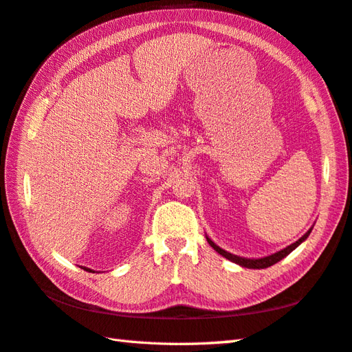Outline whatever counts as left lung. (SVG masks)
I'll use <instances>...</instances> for the list:
<instances>
[{"label": "left lung", "mask_w": 352, "mask_h": 352, "mask_svg": "<svg viewBox=\"0 0 352 352\" xmlns=\"http://www.w3.org/2000/svg\"><path fill=\"white\" fill-rule=\"evenodd\" d=\"M310 232H311V229H310V231H308L305 235L300 236V239H299L296 243H293V245L287 246L285 249L279 250V252H276V254H274V255H269V256H264V258H258V260H250V258H241V256L232 255V254L226 252V250L220 249L217 245H214V243H212L210 239H208V236H206V240H208V243H210V245H211V248H214V250H217V252H219L220 255H223L225 258H228L229 261L240 264V266L248 267V269H266V267L274 266L275 263L281 261L283 258L289 255L293 249H296V248L300 245V243H302V241L307 239V236L310 235Z\"/></svg>", "instance_id": "left-lung-1"}]
</instances>
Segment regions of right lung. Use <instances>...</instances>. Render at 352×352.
Wrapping results in <instances>:
<instances>
[{"instance_id":"add662e5","label":"right lung","mask_w":352,"mask_h":352,"mask_svg":"<svg viewBox=\"0 0 352 352\" xmlns=\"http://www.w3.org/2000/svg\"><path fill=\"white\" fill-rule=\"evenodd\" d=\"M83 269H85V270H88V272H91V269H86V267H83Z\"/></svg>"}]
</instances>
